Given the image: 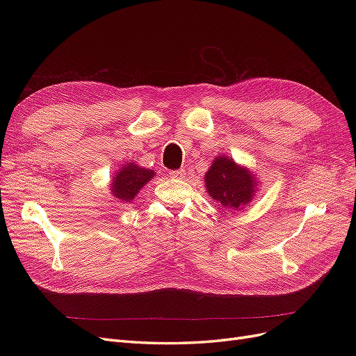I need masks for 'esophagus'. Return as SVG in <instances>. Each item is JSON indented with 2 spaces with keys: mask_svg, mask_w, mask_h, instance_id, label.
<instances>
[{
  "mask_svg": "<svg viewBox=\"0 0 356 356\" xmlns=\"http://www.w3.org/2000/svg\"><path fill=\"white\" fill-rule=\"evenodd\" d=\"M169 177L175 179H184L186 170L184 169H177V170H169Z\"/></svg>",
  "mask_w": 356,
  "mask_h": 356,
  "instance_id": "34e87169",
  "label": "esophagus"
}]
</instances>
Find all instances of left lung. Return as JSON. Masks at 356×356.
I'll return each instance as SVG.
<instances>
[{"label": "left lung", "instance_id": "8db88e82", "mask_svg": "<svg viewBox=\"0 0 356 356\" xmlns=\"http://www.w3.org/2000/svg\"><path fill=\"white\" fill-rule=\"evenodd\" d=\"M211 197L230 211L242 208L254 196V179L229 157H217L204 175Z\"/></svg>", "mask_w": 356, "mask_h": 356}]
</instances>
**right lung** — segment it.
Listing matches in <instances>:
<instances>
[{
	"mask_svg": "<svg viewBox=\"0 0 356 356\" xmlns=\"http://www.w3.org/2000/svg\"><path fill=\"white\" fill-rule=\"evenodd\" d=\"M153 177L154 170L129 163L124 168H122L120 172H117L115 177H113V195L117 199H120V202H132L136 196V193Z\"/></svg>",
	"mask_w": 356,
	"mask_h": 356,
	"instance_id": "1",
	"label": "right lung"
}]
</instances>
